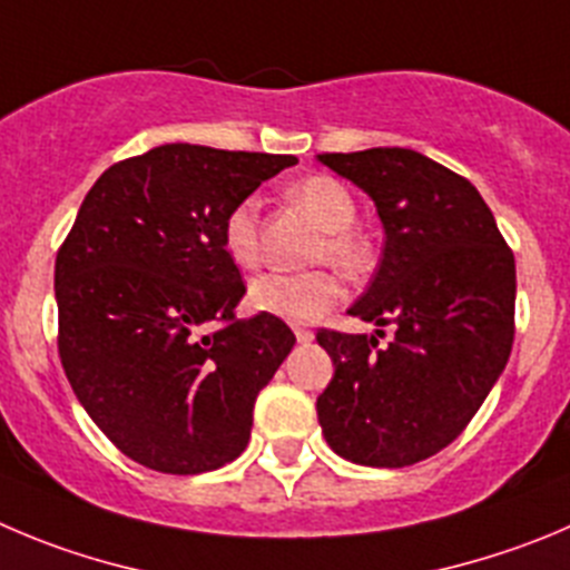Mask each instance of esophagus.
Wrapping results in <instances>:
<instances>
[{
  "mask_svg": "<svg viewBox=\"0 0 570 570\" xmlns=\"http://www.w3.org/2000/svg\"><path fill=\"white\" fill-rule=\"evenodd\" d=\"M295 337H297V343H312V340H315V332H312V328H301V326H297L295 328Z\"/></svg>",
  "mask_w": 570,
  "mask_h": 570,
  "instance_id": "obj_1",
  "label": "esophagus"
}]
</instances>
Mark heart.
Returning a JSON list of instances; mask_svg holds the SVG:
<instances>
[{"label": "heart", "mask_w": 570, "mask_h": 570, "mask_svg": "<svg viewBox=\"0 0 570 570\" xmlns=\"http://www.w3.org/2000/svg\"><path fill=\"white\" fill-rule=\"evenodd\" d=\"M289 199L309 213L323 227V242L317 244V261H332L345 273H363L371 264V242L354 227L357 199L348 185L328 174H312L297 179L289 188ZM222 244L233 264L249 269L261 261V216L258 199L247 196L227 210L222 222ZM249 306L261 315L278 317L286 323H315L326 315L340 297L337 275L328 269L315 273H267L249 284Z\"/></svg>", "instance_id": "obj_1"}]
</instances>
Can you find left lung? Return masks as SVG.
<instances>
[{
	"label": "left lung",
	"instance_id": "obj_1",
	"mask_svg": "<svg viewBox=\"0 0 570 570\" xmlns=\"http://www.w3.org/2000/svg\"><path fill=\"white\" fill-rule=\"evenodd\" d=\"M374 199L380 267L348 315L376 334L321 328L334 376L317 396L328 446L363 466H411L470 424L514 340V255L470 179L411 148L317 154ZM394 334L379 345L381 328Z\"/></svg>",
	"mask_w": 570,
	"mask_h": 570
}]
</instances>
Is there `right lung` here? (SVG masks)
<instances>
[{
	"label": "right lung",
	"instance_id": "right-lung-1",
	"mask_svg": "<svg viewBox=\"0 0 570 570\" xmlns=\"http://www.w3.org/2000/svg\"><path fill=\"white\" fill-rule=\"evenodd\" d=\"M295 163L168 142L89 188L56 258L58 354L83 411L137 464L199 475L244 453L295 334L236 317L247 289L222 222Z\"/></svg>",
	"mask_w": 570,
	"mask_h": 570
}]
</instances>
